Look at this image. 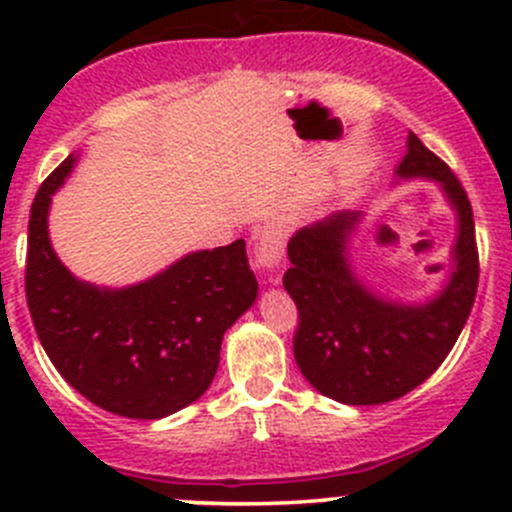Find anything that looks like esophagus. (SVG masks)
<instances>
[{"mask_svg": "<svg viewBox=\"0 0 512 512\" xmlns=\"http://www.w3.org/2000/svg\"><path fill=\"white\" fill-rule=\"evenodd\" d=\"M282 260H285V235L280 227L267 223L257 232L255 242V267L265 275V282L270 285L280 282Z\"/></svg>", "mask_w": 512, "mask_h": 512, "instance_id": "1", "label": "esophagus"}]
</instances>
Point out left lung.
Segmentation results:
<instances>
[{
    "label": "left lung",
    "instance_id": "8db88e82",
    "mask_svg": "<svg viewBox=\"0 0 512 512\" xmlns=\"http://www.w3.org/2000/svg\"><path fill=\"white\" fill-rule=\"evenodd\" d=\"M399 180H428L456 215V242L441 289L426 302L389 299L352 265L361 210H337L289 237L287 294L299 309L294 359L304 379L347 406H376L414 391L441 366L471 314L478 250L471 200L441 158L409 133Z\"/></svg>",
    "mask_w": 512,
    "mask_h": 512
}]
</instances>
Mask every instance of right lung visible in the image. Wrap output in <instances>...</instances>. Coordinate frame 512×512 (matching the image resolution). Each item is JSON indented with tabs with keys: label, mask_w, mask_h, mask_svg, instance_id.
Segmentation results:
<instances>
[{
	"label": "right lung",
	"mask_w": 512,
	"mask_h": 512,
	"mask_svg": "<svg viewBox=\"0 0 512 512\" xmlns=\"http://www.w3.org/2000/svg\"><path fill=\"white\" fill-rule=\"evenodd\" d=\"M79 156L41 183L29 218L27 304L44 352L98 409L158 421L208 391L227 329L255 304L245 240L188 252L148 280L98 287L51 247V195Z\"/></svg>",
	"instance_id": "add662e5"
}]
</instances>
